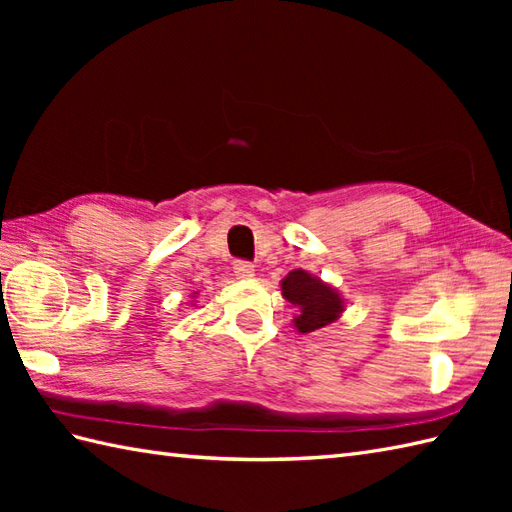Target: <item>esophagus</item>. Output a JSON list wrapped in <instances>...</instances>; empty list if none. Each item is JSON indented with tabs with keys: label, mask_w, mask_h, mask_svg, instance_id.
Listing matches in <instances>:
<instances>
[{
	"label": "esophagus",
	"mask_w": 512,
	"mask_h": 512,
	"mask_svg": "<svg viewBox=\"0 0 512 512\" xmlns=\"http://www.w3.org/2000/svg\"><path fill=\"white\" fill-rule=\"evenodd\" d=\"M233 273L237 279H250L255 275V266L246 262V259H235L233 262Z\"/></svg>",
	"instance_id": "esophagus-1"
}]
</instances>
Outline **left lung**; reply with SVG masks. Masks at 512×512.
Instances as JSON below:
<instances>
[{
	"mask_svg": "<svg viewBox=\"0 0 512 512\" xmlns=\"http://www.w3.org/2000/svg\"><path fill=\"white\" fill-rule=\"evenodd\" d=\"M281 292L292 306L299 308V317L295 319L299 332L319 330L323 325L332 323L343 310L341 297L301 268L288 273L284 284H281Z\"/></svg>",
	"mask_w": 512,
	"mask_h": 512,
	"instance_id": "8db88e82",
	"label": "left lung"
}]
</instances>
